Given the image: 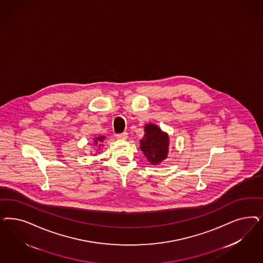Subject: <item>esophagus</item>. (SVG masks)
I'll use <instances>...</instances> for the list:
<instances>
[{
	"mask_svg": "<svg viewBox=\"0 0 263 263\" xmlns=\"http://www.w3.org/2000/svg\"><path fill=\"white\" fill-rule=\"evenodd\" d=\"M116 136H117V138H118V139H127V133L124 132V133H122V134L116 135Z\"/></svg>",
	"mask_w": 263,
	"mask_h": 263,
	"instance_id": "34e87169",
	"label": "esophagus"
}]
</instances>
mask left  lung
<instances>
[{"instance_id":"1","label":"left lung","mask_w":263,"mask_h":263,"mask_svg":"<svg viewBox=\"0 0 263 263\" xmlns=\"http://www.w3.org/2000/svg\"><path fill=\"white\" fill-rule=\"evenodd\" d=\"M140 148L152 164H159L167 158L168 136L161 128L148 124L145 126V135L140 140Z\"/></svg>"}]
</instances>
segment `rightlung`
Masks as SVG:
<instances>
[{"mask_svg":"<svg viewBox=\"0 0 263 263\" xmlns=\"http://www.w3.org/2000/svg\"><path fill=\"white\" fill-rule=\"evenodd\" d=\"M104 139V136H99V137H97L93 141H95V144H99L100 145V147H101V142H102V140Z\"/></svg>","mask_w":263,"mask_h":263,"instance_id":"1","label":"right lung"}]
</instances>
